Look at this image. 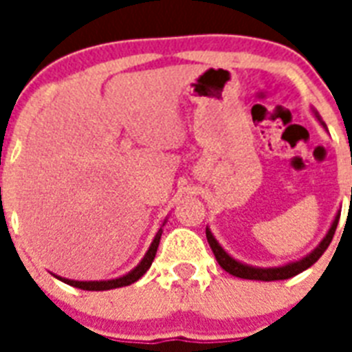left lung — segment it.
I'll list each match as a JSON object with an SVG mask.
<instances>
[{
  "mask_svg": "<svg viewBox=\"0 0 352 352\" xmlns=\"http://www.w3.org/2000/svg\"><path fill=\"white\" fill-rule=\"evenodd\" d=\"M352 195V192H351ZM338 221H340V214L336 215V219H334L333 226H331V230L329 234L325 235V239L320 243L316 250L309 254L307 257L300 259V261L296 263H289V265H285V267H278V268H254V267H246L243 263L235 261L232 259L228 254H226L223 248L219 246V243L214 239V235L210 234V230H206V239L210 243V248L214 252L215 259L217 263L221 265L223 270H226L228 274L235 276V278H243V279H256V281H278V279H289V278H294L298 276L300 272L307 270L309 267H312L314 263L322 257V254L329 248L331 245V241L334 237V232H336V226H338Z\"/></svg>",
  "mask_w": 352,
  "mask_h": 352,
  "instance_id": "8db88e82",
  "label": "left lung"
}]
</instances>
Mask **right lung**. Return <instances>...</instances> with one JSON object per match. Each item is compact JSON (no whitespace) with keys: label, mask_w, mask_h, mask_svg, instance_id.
<instances>
[{"label":"right lung","mask_w":352,"mask_h":352,"mask_svg":"<svg viewBox=\"0 0 352 352\" xmlns=\"http://www.w3.org/2000/svg\"><path fill=\"white\" fill-rule=\"evenodd\" d=\"M160 234H162V232L159 230V234L155 235L153 243H151V246H149L148 254H146V257L140 261V265H138L135 270H131V272L127 274V276H124V278L111 279V281H71V279H63V278L60 279H62L63 283H67L71 285V287H76V289H82V290H109V289H118V287H126V285L135 283V281L142 278L144 274H146V270L151 267V263H153L155 259V254H157V248H159Z\"/></svg>","instance_id":"add662e5"}]
</instances>
